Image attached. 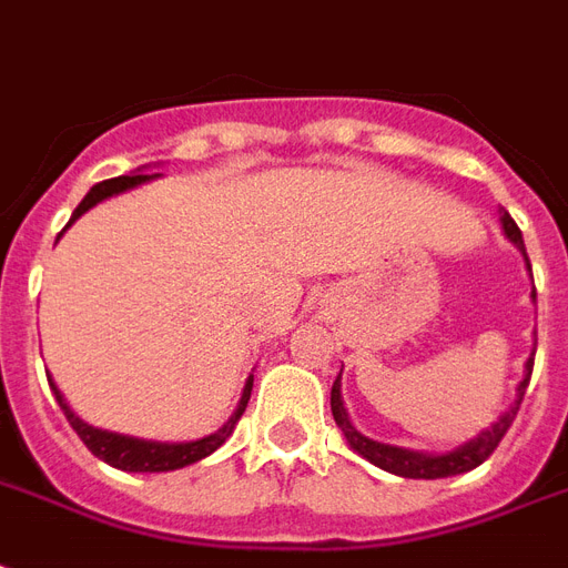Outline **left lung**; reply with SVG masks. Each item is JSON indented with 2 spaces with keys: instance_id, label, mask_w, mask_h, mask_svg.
Returning a JSON list of instances; mask_svg holds the SVG:
<instances>
[{
  "instance_id": "1",
  "label": "left lung",
  "mask_w": 568,
  "mask_h": 568,
  "mask_svg": "<svg viewBox=\"0 0 568 568\" xmlns=\"http://www.w3.org/2000/svg\"><path fill=\"white\" fill-rule=\"evenodd\" d=\"M500 226H504V235L509 237V244L518 246V253L525 255L527 271H530V258H527L525 250V237H521V229L515 226V220L506 211H500ZM536 301V292L530 294ZM536 354V352H534ZM534 354L527 357L525 363V378L518 381V387H515V399L513 405L500 414V417L491 423L488 428H483L476 438L465 440L462 447L449 449V453H417V449H405V447H393V444H381V440L366 438L363 432H357V426L348 417V410L342 405V372L333 381L331 389V410L333 419H336V426L342 428V435L348 440V447L363 456L366 462H372L381 470H387V474L405 476V479H444V476H456V474H467V470H474L486 462L491 453L497 449L500 438L506 435V428L513 426L515 414H518V405L525 399V389L530 384V372H534Z\"/></svg>"
}]
</instances>
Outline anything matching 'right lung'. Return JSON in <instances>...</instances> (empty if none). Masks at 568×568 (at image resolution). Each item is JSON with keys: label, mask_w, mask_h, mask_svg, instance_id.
<instances>
[{"label": "right lung", "mask_w": 568, "mask_h": 568, "mask_svg": "<svg viewBox=\"0 0 568 568\" xmlns=\"http://www.w3.org/2000/svg\"><path fill=\"white\" fill-rule=\"evenodd\" d=\"M140 172L142 169H136L133 175H121V179H110V181H101V184H94V187L85 193V199H82L80 205H77V211H73L64 229H71V223H77L89 207H94L98 202H103V199L119 196V193H124V190L140 187V184H145V181L158 179V175H140ZM64 229L59 232V237L64 235ZM59 237H55V241H59ZM47 381H50V389H53L59 408L64 410V417H68L73 432L80 435L82 444L92 449V456H98L101 462H106V465L119 467V470H130V474H163V470H179V467L196 465V462H202L205 456H211V453L223 447V444L229 440V435L235 432L237 419H241V414L246 410V402H250V393H253V375H250L244 384V393H241V402H237L235 414H232L223 426L216 428V432H211V435L196 440L166 444V440L130 438V435H119V432H106V428L89 426V423H85V419H82L71 405H68V399L62 396V389L55 387V381L50 378V375H47Z\"/></svg>", "instance_id": "obj_1"}]
</instances>
